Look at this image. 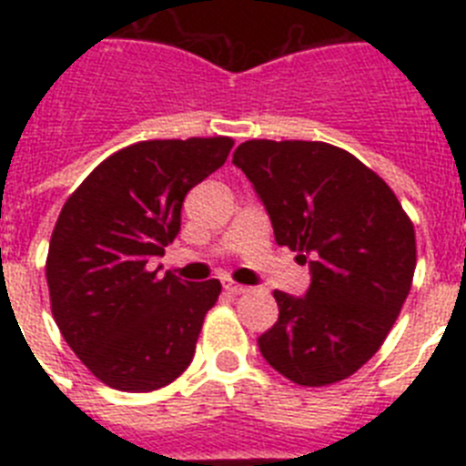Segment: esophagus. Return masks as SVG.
Instances as JSON below:
<instances>
[{
	"mask_svg": "<svg viewBox=\"0 0 466 466\" xmlns=\"http://www.w3.org/2000/svg\"><path fill=\"white\" fill-rule=\"evenodd\" d=\"M224 289L228 291V294H233V296H240V294H245L247 287H245V284L233 282V279H224Z\"/></svg>",
	"mask_w": 466,
	"mask_h": 466,
	"instance_id": "34e87169",
	"label": "esophagus"
}]
</instances>
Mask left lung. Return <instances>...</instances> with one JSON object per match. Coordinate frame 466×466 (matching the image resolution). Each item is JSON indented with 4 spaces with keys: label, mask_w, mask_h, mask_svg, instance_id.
Instances as JSON below:
<instances>
[{
    "label": "left lung",
    "mask_w": 466,
    "mask_h": 466,
    "mask_svg": "<svg viewBox=\"0 0 466 466\" xmlns=\"http://www.w3.org/2000/svg\"><path fill=\"white\" fill-rule=\"evenodd\" d=\"M233 163L261 196L278 245L310 263L303 299L273 291L279 317L263 360L303 387L357 373L385 343L415 273V230L399 198L350 151L327 142L249 139Z\"/></svg>",
    "instance_id": "1"
}]
</instances>
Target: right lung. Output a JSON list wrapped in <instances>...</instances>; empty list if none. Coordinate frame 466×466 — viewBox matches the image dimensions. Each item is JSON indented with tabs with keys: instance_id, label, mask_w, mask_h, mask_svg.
Listing matches in <instances>:
<instances>
[{
	"instance_id": "1",
	"label": "right lung",
	"mask_w": 466,
	"mask_h": 466,
	"mask_svg": "<svg viewBox=\"0 0 466 466\" xmlns=\"http://www.w3.org/2000/svg\"><path fill=\"white\" fill-rule=\"evenodd\" d=\"M230 137L149 139L95 167L67 198L46 257L51 312L105 385L154 392L187 371L219 279L149 270L182 226L187 193L219 170Z\"/></svg>"
}]
</instances>
